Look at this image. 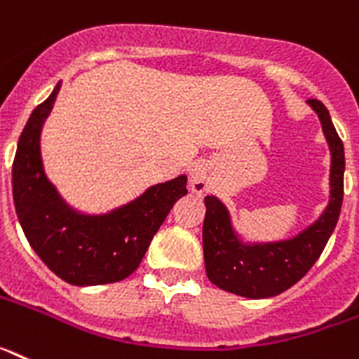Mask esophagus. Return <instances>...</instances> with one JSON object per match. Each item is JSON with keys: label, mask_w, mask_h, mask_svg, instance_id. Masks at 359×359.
Listing matches in <instances>:
<instances>
[{"label": "esophagus", "mask_w": 359, "mask_h": 359, "mask_svg": "<svg viewBox=\"0 0 359 359\" xmlns=\"http://www.w3.org/2000/svg\"><path fill=\"white\" fill-rule=\"evenodd\" d=\"M210 176H212V174H210L209 163H205V161H198L191 172L192 191H194L196 194H203V192L209 191Z\"/></svg>", "instance_id": "34e87169"}]
</instances>
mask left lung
I'll return each mask as SVG.
<instances>
[{
    "label": "left lung",
    "instance_id": "1",
    "mask_svg": "<svg viewBox=\"0 0 359 359\" xmlns=\"http://www.w3.org/2000/svg\"><path fill=\"white\" fill-rule=\"evenodd\" d=\"M330 147V200L316 222L292 240L274 243H241L222 201L205 198V271L216 287L245 298H272L298 283L311 271L336 229L343 201L345 154L329 110L320 100H309Z\"/></svg>",
    "mask_w": 359,
    "mask_h": 359
}]
</instances>
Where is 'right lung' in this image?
Listing matches in <instances>:
<instances>
[{"label": "right lung", "mask_w": 359, "mask_h": 359, "mask_svg": "<svg viewBox=\"0 0 359 359\" xmlns=\"http://www.w3.org/2000/svg\"><path fill=\"white\" fill-rule=\"evenodd\" d=\"M57 92L60 83L32 110L18 142L12 163L18 219L34 252L67 283L90 287L121 281L140 267L172 205L187 194V176L150 187L109 214L72 210L43 172L39 154V134Z\"/></svg>", "instance_id": "1"}]
</instances>
